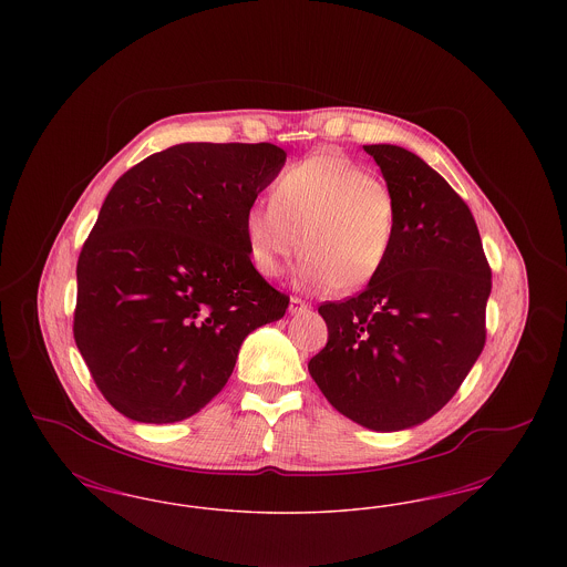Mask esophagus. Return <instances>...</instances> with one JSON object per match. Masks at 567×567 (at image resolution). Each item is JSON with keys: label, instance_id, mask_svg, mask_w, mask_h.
Instances as JSON below:
<instances>
[{"label": "esophagus", "instance_id": "34e87169", "mask_svg": "<svg viewBox=\"0 0 567 567\" xmlns=\"http://www.w3.org/2000/svg\"><path fill=\"white\" fill-rule=\"evenodd\" d=\"M306 310H310V303H308L306 299L291 297V303H289V312H291V315H299V312H306Z\"/></svg>", "mask_w": 567, "mask_h": 567}]
</instances>
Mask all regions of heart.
<instances>
[{"label": "heart", "mask_w": 567, "mask_h": 567, "mask_svg": "<svg viewBox=\"0 0 567 567\" xmlns=\"http://www.w3.org/2000/svg\"><path fill=\"white\" fill-rule=\"evenodd\" d=\"M252 266L278 278L297 255L317 289L357 291L386 268L400 231L393 189L368 167L338 153L289 165L271 187V204L244 216Z\"/></svg>", "instance_id": "1"}]
</instances>
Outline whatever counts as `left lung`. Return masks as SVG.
<instances>
[{
  "instance_id": "obj_1",
  "label": "left lung",
  "mask_w": 567,
  "mask_h": 567,
  "mask_svg": "<svg viewBox=\"0 0 567 567\" xmlns=\"http://www.w3.org/2000/svg\"><path fill=\"white\" fill-rule=\"evenodd\" d=\"M363 151L398 197V243L361 293L319 306L329 338L308 370L338 412L398 432L449 404L485 349L491 268L467 204L435 169L402 146Z\"/></svg>"
}]
</instances>
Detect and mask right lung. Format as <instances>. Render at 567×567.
Segmentation results:
<instances>
[{
	"label": "right lung",
	"mask_w": 567,
	"mask_h": 567,
	"mask_svg": "<svg viewBox=\"0 0 567 567\" xmlns=\"http://www.w3.org/2000/svg\"><path fill=\"white\" fill-rule=\"evenodd\" d=\"M268 142H190L110 189L82 244L74 340L102 395L140 423H176L231 377L244 338L289 296L255 270L244 216L285 165Z\"/></svg>",
	"instance_id": "1"
}]
</instances>
